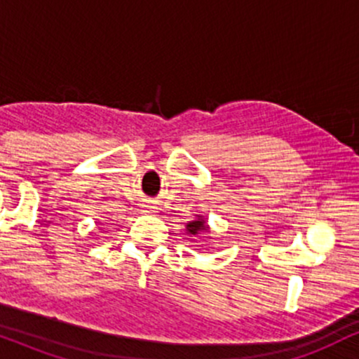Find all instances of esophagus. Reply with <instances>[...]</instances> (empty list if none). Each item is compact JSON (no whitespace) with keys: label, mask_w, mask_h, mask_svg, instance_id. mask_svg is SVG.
<instances>
[{"label":"esophagus","mask_w":359,"mask_h":359,"mask_svg":"<svg viewBox=\"0 0 359 359\" xmlns=\"http://www.w3.org/2000/svg\"><path fill=\"white\" fill-rule=\"evenodd\" d=\"M144 212H146V213H154L156 212V207H154V205H146V207H144Z\"/></svg>","instance_id":"1"}]
</instances>
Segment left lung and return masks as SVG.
Returning <instances> with one entry per match:
<instances>
[{
	"instance_id": "1",
	"label": "left lung",
	"mask_w": 359,
	"mask_h": 359,
	"mask_svg": "<svg viewBox=\"0 0 359 359\" xmlns=\"http://www.w3.org/2000/svg\"><path fill=\"white\" fill-rule=\"evenodd\" d=\"M203 232L205 233L210 232V225L207 224V220H205L201 215H196L195 220H191V222L187 224V233L190 237H196ZM208 239H210V237H208Z\"/></svg>"
}]
</instances>
